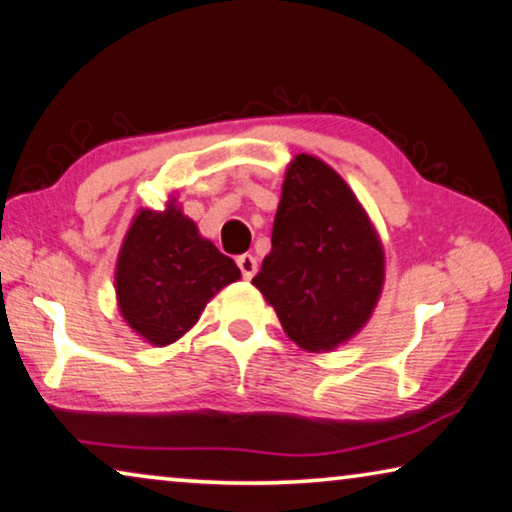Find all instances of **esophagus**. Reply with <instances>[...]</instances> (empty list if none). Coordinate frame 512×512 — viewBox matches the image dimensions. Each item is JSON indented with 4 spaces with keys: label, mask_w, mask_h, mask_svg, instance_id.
<instances>
[{
    "label": "esophagus",
    "mask_w": 512,
    "mask_h": 512,
    "mask_svg": "<svg viewBox=\"0 0 512 512\" xmlns=\"http://www.w3.org/2000/svg\"><path fill=\"white\" fill-rule=\"evenodd\" d=\"M236 264H239L241 276L246 280H250L257 273V259L253 255H239L236 257Z\"/></svg>",
    "instance_id": "34e87169"
}]
</instances>
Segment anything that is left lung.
I'll list each match as a JSON object with an SVG mask.
<instances>
[{
    "mask_svg": "<svg viewBox=\"0 0 512 512\" xmlns=\"http://www.w3.org/2000/svg\"><path fill=\"white\" fill-rule=\"evenodd\" d=\"M253 285L308 352H331L363 329L384 285V248L352 188L324 160L287 167L271 253Z\"/></svg>",
    "mask_w": 512,
    "mask_h": 512,
    "instance_id": "left-lung-1",
    "label": "left lung"
}]
</instances>
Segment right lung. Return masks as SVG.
Returning a JSON list of instances; mask_svg holds the SVG:
<instances>
[{
  "instance_id": "add662e5",
  "label": "right lung",
  "mask_w": 512,
  "mask_h": 512,
  "mask_svg": "<svg viewBox=\"0 0 512 512\" xmlns=\"http://www.w3.org/2000/svg\"><path fill=\"white\" fill-rule=\"evenodd\" d=\"M239 278L234 259L202 239L170 200L165 211H137L121 243L114 287L126 324L165 347L193 329L204 305Z\"/></svg>"
}]
</instances>
